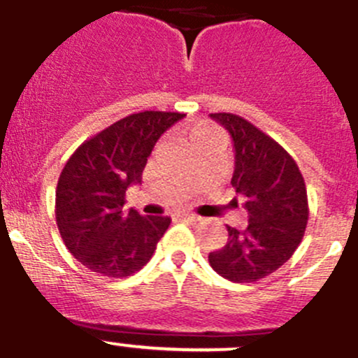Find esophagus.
Wrapping results in <instances>:
<instances>
[{
  "mask_svg": "<svg viewBox=\"0 0 358 358\" xmlns=\"http://www.w3.org/2000/svg\"><path fill=\"white\" fill-rule=\"evenodd\" d=\"M175 218H178V220H185V222H199L201 217H197V215L194 213H178L175 215Z\"/></svg>",
  "mask_w": 358,
  "mask_h": 358,
  "instance_id": "obj_1",
  "label": "esophagus"
}]
</instances>
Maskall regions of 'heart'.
Here are the masks:
<instances>
[{"instance_id": "b5f03b06", "label": "heart", "mask_w": 358, "mask_h": 358, "mask_svg": "<svg viewBox=\"0 0 358 358\" xmlns=\"http://www.w3.org/2000/svg\"><path fill=\"white\" fill-rule=\"evenodd\" d=\"M211 131H215V129H211V127H206V126H199V127H196V129L192 131V134H190V138H196V136H201V134H206V133H211Z\"/></svg>"}]
</instances>
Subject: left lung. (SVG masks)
<instances>
[{"label": "left lung", "mask_w": 358, "mask_h": 358, "mask_svg": "<svg viewBox=\"0 0 358 358\" xmlns=\"http://www.w3.org/2000/svg\"><path fill=\"white\" fill-rule=\"evenodd\" d=\"M210 117L234 143L231 185L248 211V227H227V243L208 260L229 282H259L283 266L303 239L310 215L306 183L292 155L252 122L234 113Z\"/></svg>", "instance_id": "left-lung-1"}]
</instances>
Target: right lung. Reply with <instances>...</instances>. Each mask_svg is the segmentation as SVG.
<instances>
[{
	"instance_id": "1",
	"label": "right lung",
	"mask_w": 358,
	"mask_h": 358,
	"mask_svg": "<svg viewBox=\"0 0 358 358\" xmlns=\"http://www.w3.org/2000/svg\"><path fill=\"white\" fill-rule=\"evenodd\" d=\"M185 113L140 112L83 141L55 189V222L66 248L98 276L127 278L152 259L169 217L124 211L127 187L141 183L148 155Z\"/></svg>"
}]
</instances>
